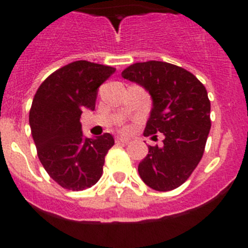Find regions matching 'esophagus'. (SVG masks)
Listing matches in <instances>:
<instances>
[{"label": "esophagus", "instance_id": "esophagus-1", "mask_svg": "<svg viewBox=\"0 0 248 248\" xmlns=\"http://www.w3.org/2000/svg\"><path fill=\"white\" fill-rule=\"evenodd\" d=\"M115 141H117L118 144H128V143H129V139H128V138L118 137L117 139H115Z\"/></svg>", "mask_w": 248, "mask_h": 248}]
</instances>
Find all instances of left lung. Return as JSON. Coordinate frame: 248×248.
I'll return each instance as SVG.
<instances>
[{
	"label": "left lung",
	"instance_id": "left-lung-1",
	"mask_svg": "<svg viewBox=\"0 0 248 248\" xmlns=\"http://www.w3.org/2000/svg\"><path fill=\"white\" fill-rule=\"evenodd\" d=\"M122 77L144 87L153 98L144 135L165 137L161 148L149 146L138 166L140 177L156 191L176 189L189 179L205 151L211 128L206 88L189 71L159 61L134 63Z\"/></svg>",
	"mask_w": 248,
	"mask_h": 248
}]
</instances>
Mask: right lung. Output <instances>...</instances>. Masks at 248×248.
Listing matches in <instances>:
<instances>
[{
  "instance_id": "add662e5",
  "label": "right lung",
  "mask_w": 248,
  "mask_h": 248,
  "mask_svg": "<svg viewBox=\"0 0 248 248\" xmlns=\"http://www.w3.org/2000/svg\"><path fill=\"white\" fill-rule=\"evenodd\" d=\"M114 72L109 65L77 61L47 77L34 94L30 125L37 155L63 189L82 191L102 176L114 139L109 133L84 137L79 119L84 109L94 110L98 88Z\"/></svg>"
}]
</instances>
